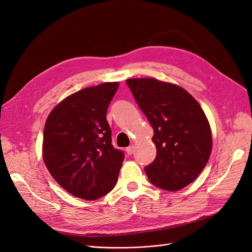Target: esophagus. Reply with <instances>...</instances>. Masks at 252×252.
Listing matches in <instances>:
<instances>
[{
	"label": "esophagus",
	"instance_id": "34e87169",
	"mask_svg": "<svg viewBox=\"0 0 252 252\" xmlns=\"http://www.w3.org/2000/svg\"><path fill=\"white\" fill-rule=\"evenodd\" d=\"M126 153L130 156V155H132L133 153H134V146L132 145V146H128V147H126Z\"/></svg>",
	"mask_w": 252,
	"mask_h": 252
}]
</instances>
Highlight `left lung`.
Wrapping results in <instances>:
<instances>
[{
	"instance_id": "8db88e82",
	"label": "left lung",
	"mask_w": 252,
	"mask_h": 252,
	"mask_svg": "<svg viewBox=\"0 0 252 252\" xmlns=\"http://www.w3.org/2000/svg\"><path fill=\"white\" fill-rule=\"evenodd\" d=\"M126 85L154 128L157 157L145 167L150 183L167 191L185 188L212 153V132L202 107L176 85L155 78L127 79Z\"/></svg>"
}]
</instances>
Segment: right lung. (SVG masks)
Masks as SVG:
<instances>
[{
	"label": "right lung",
	"mask_w": 252,
	"mask_h": 252,
	"mask_svg": "<svg viewBox=\"0 0 252 252\" xmlns=\"http://www.w3.org/2000/svg\"><path fill=\"white\" fill-rule=\"evenodd\" d=\"M118 83L85 88L52 109L44 128L43 158L64 190L96 200L113 190L125 154L112 145L106 113Z\"/></svg>",
	"instance_id": "obj_1"
}]
</instances>
